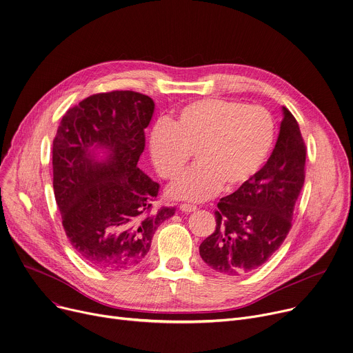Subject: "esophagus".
Returning a JSON list of instances; mask_svg holds the SVG:
<instances>
[{
	"mask_svg": "<svg viewBox=\"0 0 353 353\" xmlns=\"http://www.w3.org/2000/svg\"><path fill=\"white\" fill-rule=\"evenodd\" d=\"M179 209H181L183 213H192V212L196 210L198 208L193 206V205H189V203H183V205L179 206Z\"/></svg>",
	"mask_w": 353,
	"mask_h": 353,
	"instance_id": "obj_1",
	"label": "esophagus"
}]
</instances>
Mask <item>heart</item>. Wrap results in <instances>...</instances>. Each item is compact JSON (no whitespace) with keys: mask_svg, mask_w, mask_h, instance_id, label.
I'll use <instances>...</instances> for the list:
<instances>
[{"mask_svg":"<svg viewBox=\"0 0 353 353\" xmlns=\"http://www.w3.org/2000/svg\"><path fill=\"white\" fill-rule=\"evenodd\" d=\"M275 139V123L262 106L224 99L185 105L150 136L155 170L165 179L179 176L192 151L198 163L168 190L174 199L202 202L220 189H234L263 165Z\"/></svg>","mask_w":353,"mask_h":353,"instance_id":"heart-1","label":"heart"}]
</instances>
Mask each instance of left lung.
Here are the masks:
<instances>
[{"mask_svg":"<svg viewBox=\"0 0 353 353\" xmlns=\"http://www.w3.org/2000/svg\"><path fill=\"white\" fill-rule=\"evenodd\" d=\"M278 141L266 164L217 203L216 228L199 247L216 272L240 276L275 254L292 227L304 185L305 145L294 116L283 106Z\"/></svg>","mask_w":353,"mask_h":353,"instance_id":"8db88e82","label":"left lung"}]
</instances>
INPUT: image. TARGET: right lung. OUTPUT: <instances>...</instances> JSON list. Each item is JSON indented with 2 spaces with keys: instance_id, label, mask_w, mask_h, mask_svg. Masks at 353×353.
I'll list each match as a JSON object with an SVG mask.
<instances>
[{
  "instance_id": "add662e5",
  "label": "right lung",
  "mask_w": 353,
  "mask_h": 353,
  "mask_svg": "<svg viewBox=\"0 0 353 353\" xmlns=\"http://www.w3.org/2000/svg\"><path fill=\"white\" fill-rule=\"evenodd\" d=\"M154 101L95 94L68 109L53 140V188L65 236L88 265L123 270L148 254L175 208L152 210L160 185L139 167Z\"/></svg>"
}]
</instances>
